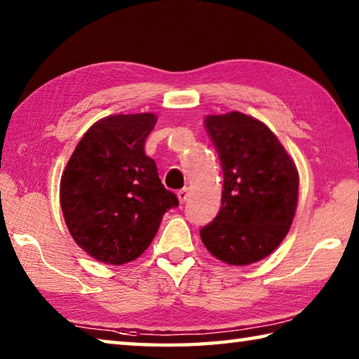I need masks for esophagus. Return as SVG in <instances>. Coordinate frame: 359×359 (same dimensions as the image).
<instances>
[{
	"mask_svg": "<svg viewBox=\"0 0 359 359\" xmlns=\"http://www.w3.org/2000/svg\"><path fill=\"white\" fill-rule=\"evenodd\" d=\"M178 198H180L181 203H186L187 198H189V189H187V187H184V189H181L178 192Z\"/></svg>",
	"mask_w": 359,
	"mask_h": 359,
	"instance_id": "34e87169",
	"label": "esophagus"
}]
</instances>
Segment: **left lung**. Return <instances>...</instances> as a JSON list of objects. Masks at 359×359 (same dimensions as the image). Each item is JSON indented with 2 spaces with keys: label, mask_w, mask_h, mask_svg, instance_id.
<instances>
[{
  "label": "left lung",
  "mask_w": 359,
  "mask_h": 359,
  "mask_svg": "<svg viewBox=\"0 0 359 359\" xmlns=\"http://www.w3.org/2000/svg\"><path fill=\"white\" fill-rule=\"evenodd\" d=\"M221 159L222 206L200 230L210 254L231 266L263 260L287 236L298 205L297 165L271 129L241 111L208 115Z\"/></svg>",
  "instance_id": "obj_1"
}]
</instances>
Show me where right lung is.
Listing matches in <instances>:
<instances>
[{
	"instance_id": "add662e5",
	"label": "right lung",
	"mask_w": 359,
	"mask_h": 359,
	"mask_svg": "<svg viewBox=\"0 0 359 359\" xmlns=\"http://www.w3.org/2000/svg\"><path fill=\"white\" fill-rule=\"evenodd\" d=\"M154 113L111 115L81 137L60 183V203L74 241L94 260L124 265L140 257L161 221L178 206L144 154Z\"/></svg>"
}]
</instances>
